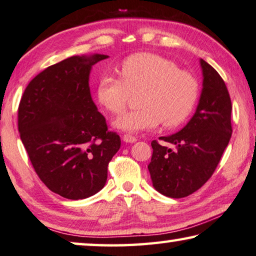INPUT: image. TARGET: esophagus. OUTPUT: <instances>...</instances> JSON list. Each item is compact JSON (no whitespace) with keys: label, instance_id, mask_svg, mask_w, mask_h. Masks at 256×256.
Returning a JSON list of instances; mask_svg holds the SVG:
<instances>
[{"label":"esophagus","instance_id":"1","mask_svg":"<svg viewBox=\"0 0 256 256\" xmlns=\"http://www.w3.org/2000/svg\"><path fill=\"white\" fill-rule=\"evenodd\" d=\"M122 140H124V142H126V143H135V142L137 140L136 137L128 135V134H126V135L122 136Z\"/></svg>","mask_w":256,"mask_h":256}]
</instances>
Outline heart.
<instances>
[{
	"label": "heart",
	"instance_id": "1",
	"mask_svg": "<svg viewBox=\"0 0 256 256\" xmlns=\"http://www.w3.org/2000/svg\"><path fill=\"white\" fill-rule=\"evenodd\" d=\"M120 78L103 76L97 86L98 102L113 116L127 108L132 96L138 95L140 108L116 120V127L128 132L183 124L194 111L199 81L188 70L159 54L142 52L128 57L119 68Z\"/></svg>",
	"mask_w": 256,
	"mask_h": 256
}]
</instances>
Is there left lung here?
<instances>
[{
	"label": "left lung",
	"mask_w": 256,
	"mask_h": 256,
	"mask_svg": "<svg viewBox=\"0 0 256 256\" xmlns=\"http://www.w3.org/2000/svg\"><path fill=\"white\" fill-rule=\"evenodd\" d=\"M202 92L194 116L182 130L152 140L148 164L153 186L161 194L184 198L199 190L221 160L232 134L230 95L221 76L204 60Z\"/></svg>",
	"instance_id": "8db88e82"
}]
</instances>
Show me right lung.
Instances as JSON below:
<instances>
[{
	"label": "right lung",
	"mask_w": 256,
	"mask_h": 256,
	"mask_svg": "<svg viewBox=\"0 0 256 256\" xmlns=\"http://www.w3.org/2000/svg\"><path fill=\"white\" fill-rule=\"evenodd\" d=\"M106 54L73 56L38 73L18 108V130L38 178L66 199L102 190L121 140L110 132L89 88L92 66Z\"/></svg>",
	"instance_id": "1"
}]
</instances>
